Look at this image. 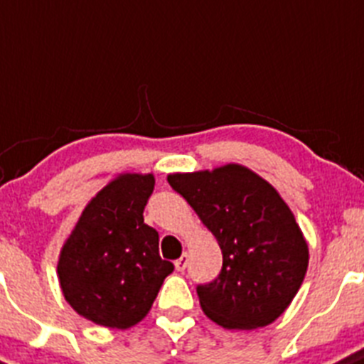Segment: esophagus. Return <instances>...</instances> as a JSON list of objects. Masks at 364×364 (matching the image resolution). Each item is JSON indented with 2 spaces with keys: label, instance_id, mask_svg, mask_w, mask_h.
I'll return each mask as SVG.
<instances>
[{
  "label": "esophagus",
  "instance_id": "1",
  "mask_svg": "<svg viewBox=\"0 0 364 364\" xmlns=\"http://www.w3.org/2000/svg\"><path fill=\"white\" fill-rule=\"evenodd\" d=\"M174 264H176V269H178V271H185L186 266H188V255L183 253L181 257H179V259L176 260Z\"/></svg>",
  "mask_w": 364,
  "mask_h": 364
}]
</instances>
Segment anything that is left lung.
I'll return each instance as SVG.
<instances>
[{
    "label": "left lung",
    "mask_w": 364,
    "mask_h": 364,
    "mask_svg": "<svg viewBox=\"0 0 364 364\" xmlns=\"http://www.w3.org/2000/svg\"><path fill=\"white\" fill-rule=\"evenodd\" d=\"M223 251L215 280L199 284V301L224 328L266 327L293 301L309 250L293 212L277 190L240 165L168 176Z\"/></svg>",
    "instance_id": "left-lung-1"
}]
</instances>
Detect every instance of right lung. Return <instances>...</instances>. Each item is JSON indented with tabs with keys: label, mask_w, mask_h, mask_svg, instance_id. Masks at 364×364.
I'll use <instances>...</instances> for the list:
<instances>
[{
	"label": "right lung",
	"mask_w": 364,
	"mask_h": 364,
	"mask_svg": "<svg viewBox=\"0 0 364 364\" xmlns=\"http://www.w3.org/2000/svg\"><path fill=\"white\" fill-rule=\"evenodd\" d=\"M152 174H124L84 208L60 251V289L68 304L97 325L127 328L151 311L174 264L159 257V237L144 223Z\"/></svg>",
	"instance_id": "1"
}]
</instances>
